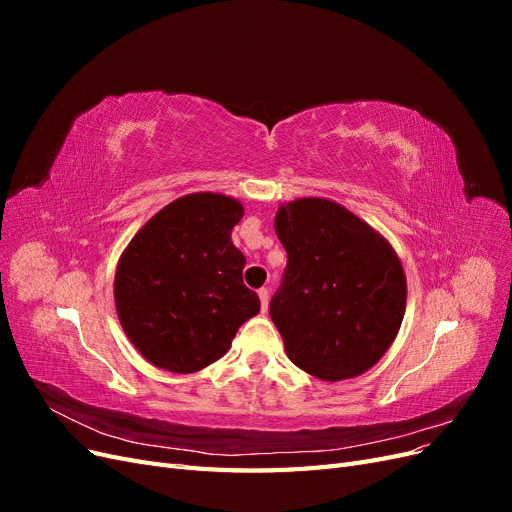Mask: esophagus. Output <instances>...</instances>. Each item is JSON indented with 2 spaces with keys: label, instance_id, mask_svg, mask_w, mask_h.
Masks as SVG:
<instances>
[{
  "label": "esophagus",
  "instance_id": "34e87169",
  "mask_svg": "<svg viewBox=\"0 0 512 512\" xmlns=\"http://www.w3.org/2000/svg\"><path fill=\"white\" fill-rule=\"evenodd\" d=\"M258 297H260L262 312H267V309H269V290H267V288H260V290H258Z\"/></svg>",
  "mask_w": 512,
  "mask_h": 512
}]
</instances>
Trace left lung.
I'll return each instance as SVG.
<instances>
[{
  "instance_id": "left-lung-1",
  "label": "left lung",
  "mask_w": 512,
  "mask_h": 512,
  "mask_svg": "<svg viewBox=\"0 0 512 512\" xmlns=\"http://www.w3.org/2000/svg\"><path fill=\"white\" fill-rule=\"evenodd\" d=\"M275 232L288 254L269 312L288 359L324 382L374 367L406 314V273L376 228L329 198L280 205Z\"/></svg>"
}]
</instances>
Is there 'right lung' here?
Wrapping results in <instances>:
<instances>
[{
  "label": "right lung",
  "instance_id": "add662e5",
  "mask_svg": "<svg viewBox=\"0 0 512 512\" xmlns=\"http://www.w3.org/2000/svg\"><path fill=\"white\" fill-rule=\"evenodd\" d=\"M241 218L237 198L185 194L121 252L115 309L123 333L151 365L173 374L205 369L260 312L258 294L243 284L245 256L230 239Z\"/></svg>",
  "mask_w": 512,
  "mask_h": 512
}]
</instances>
